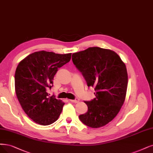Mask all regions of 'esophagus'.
Returning a JSON list of instances; mask_svg holds the SVG:
<instances>
[{
	"label": "esophagus",
	"instance_id": "obj_1",
	"mask_svg": "<svg viewBox=\"0 0 153 153\" xmlns=\"http://www.w3.org/2000/svg\"><path fill=\"white\" fill-rule=\"evenodd\" d=\"M69 101L72 103H78L79 101V100H77V99H76V100H70Z\"/></svg>",
	"mask_w": 153,
	"mask_h": 153
}]
</instances>
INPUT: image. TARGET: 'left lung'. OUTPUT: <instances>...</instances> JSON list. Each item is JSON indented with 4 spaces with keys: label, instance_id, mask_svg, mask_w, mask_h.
I'll use <instances>...</instances> for the list:
<instances>
[{
    "label": "left lung",
    "instance_id": "left-lung-1",
    "mask_svg": "<svg viewBox=\"0 0 153 153\" xmlns=\"http://www.w3.org/2000/svg\"><path fill=\"white\" fill-rule=\"evenodd\" d=\"M74 64L93 87L96 98L84 101L88 110L79 116L91 128L103 127L111 122L122 108L127 89L126 64L115 52L100 47H89L72 54Z\"/></svg>",
    "mask_w": 153,
    "mask_h": 153
}]
</instances>
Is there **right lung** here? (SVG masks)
Returning <instances> with one entry per match:
<instances>
[{"label":"right lung","mask_w":153,"mask_h":153,"mask_svg":"<svg viewBox=\"0 0 153 153\" xmlns=\"http://www.w3.org/2000/svg\"><path fill=\"white\" fill-rule=\"evenodd\" d=\"M71 53L58 54L39 51L34 52L17 67L15 91L22 110L31 119L42 126H48L58 119L64 103L49 97L47 92L53 86L59 68L69 62Z\"/></svg>","instance_id":"1"}]
</instances>
